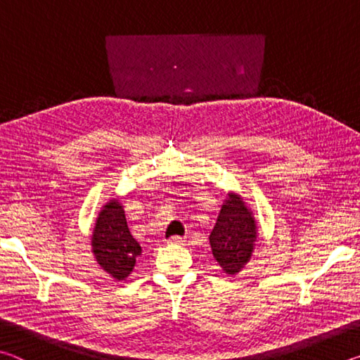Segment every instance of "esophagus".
Here are the masks:
<instances>
[{"label":"esophagus","mask_w":360,"mask_h":360,"mask_svg":"<svg viewBox=\"0 0 360 360\" xmlns=\"http://www.w3.org/2000/svg\"><path fill=\"white\" fill-rule=\"evenodd\" d=\"M182 241H184V238L179 235H174V236H169V238L167 240L168 245H182Z\"/></svg>","instance_id":"obj_1"}]
</instances>
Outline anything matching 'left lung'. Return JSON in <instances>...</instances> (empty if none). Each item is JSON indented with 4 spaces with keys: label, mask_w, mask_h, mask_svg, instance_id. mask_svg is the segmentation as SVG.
Returning a JSON list of instances; mask_svg holds the SVG:
<instances>
[{
    "label": "left lung",
    "mask_w": 360,
    "mask_h": 360,
    "mask_svg": "<svg viewBox=\"0 0 360 360\" xmlns=\"http://www.w3.org/2000/svg\"><path fill=\"white\" fill-rule=\"evenodd\" d=\"M212 255L225 273L235 275L249 262L255 243V222L236 195L225 200L210 235Z\"/></svg>",
    "instance_id": "left-lung-1"
}]
</instances>
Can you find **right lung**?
Returning a JSON list of instances; mask_svg holds the SVG:
<instances>
[{
  "label": "right lung",
  "mask_w": 360,
  "mask_h": 360,
  "mask_svg": "<svg viewBox=\"0 0 360 360\" xmlns=\"http://www.w3.org/2000/svg\"><path fill=\"white\" fill-rule=\"evenodd\" d=\"M96 262L115 279H124L135 266L141 246L133 238L124 210L112 200L100 212L92 236Z\"/></svg>",
  "instance_id": "add662e5"
}]
</instances>
